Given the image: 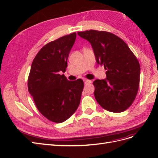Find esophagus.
Instances as JSON below:
<instances>
[{"mask_svg":"<svg viewBox=\"0 0 158 158\" xmlns=\"http://www.w3.org/2000/svg\"><path fill=\"white\" fill-rule=\"evenodd\" d=\"M84 82L85 84H87L91 83V80H87V79H84Z\"/></svg>","mask_w":158,"mask_h":158,"instance_id":"esophagus-1","label":"esophagus"}]
</instances>
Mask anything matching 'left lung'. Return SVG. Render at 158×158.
Masks as SVG:
<instances>
[{
    "mask_svg": "<svg viewBox=\"0 0 158 158\" xmlns=\"http://www.w3.org/2000/svg\"><path fill=\"white\" fill-rule=\"evenodd\" d=\"M78 34L90 43L96 62L107 70L106 79L93 82L96 101L107 111H125L135 101L139 88L140 67L136 56L112 33L90 30Z\"/></svg>",
    "mask_w": 158,
    "mask_h": 158,
    "instance_id": "1",
    "label": "left lung"
}]
</instances>
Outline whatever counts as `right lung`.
<instances>
[{"label": "right lung", "mask_w": 158, "mask_h": 158, "mask_svg": "<svg viewBox=\"0 0 158 158\" xmlns=\"http://www.w3.org/2000/svg\"><path fill=\"white\" fill-rule=\"evenodd\" d=\"M75 32L44 45L33 59L27 80L28 91L39 111L56 123L65 121L78 107L84 88L82 80L69 81L64 73Z\"/></svg>", "instance_id": "add662e5"}]
</instances>
